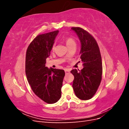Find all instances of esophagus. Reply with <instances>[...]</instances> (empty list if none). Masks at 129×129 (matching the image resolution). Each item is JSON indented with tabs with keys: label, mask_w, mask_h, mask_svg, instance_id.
<instances>
[{
	"label": "esophagus",
	"mask_w": 129,
	"mask_h": 129,
	"mask_svg": "<svg viewBox=\"0 0 129 129\" xmlns=\"http://www.w3.org/2000/svg\"><path fill=\"white\" fill-rule=\"evenodd\" d=\"M64 72H65L66 74H69V73H70L69 70L68 69H64Z\"/></svg>",
	"instance_id": "34e87169"
}]
</instances>
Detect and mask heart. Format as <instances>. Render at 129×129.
<instances>
[{
    "label": "heart",
    "instance_id": "obj_1",
    "mask_svg": "<svg viewBox=\"0 0 129 129\" xmlns=\"http://www.w3.org/2000/svg\"><path fill=\"white\" fill-rule=\"evenodd\" d=\"M65 42L66 45L68 47H69L72 46H76V42L75 40L73 38L71 37H68L66 39ZM55 48V45H53L52 46V50H54Z\"/></svg>",
    "mask_w": 129,
    "mask_h": 129
}]
</instances>
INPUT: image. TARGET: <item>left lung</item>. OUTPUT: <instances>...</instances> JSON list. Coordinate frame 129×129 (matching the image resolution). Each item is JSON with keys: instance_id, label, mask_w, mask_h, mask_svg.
Listing matches in <instances>:
<instances>
[{"instance_id": "obj_1", "label": "left lung", "mask_w": 129, "mask_h": 129, "mask_svg": "<svg viewBox=\"0 0 129 129\" xmlns=\"http://www.w3.org/2000/svg\"><path fill=\"white\" fill-rule=\"evenodd\" d=\"M81 42L80 58L83 68L80 72L73 69V88L76 96L82 100L91 99L101 83L102 62L99 47L90 34L81 27H72Z\"/></svg>"}]
</instances>
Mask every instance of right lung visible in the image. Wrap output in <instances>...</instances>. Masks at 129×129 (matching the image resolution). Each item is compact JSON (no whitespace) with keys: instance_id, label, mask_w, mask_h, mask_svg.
<instances>
[{"instance_id":"obj_1","label":"right lung","mask_w":129,"mask_h":129,"mask_svg":"<svg viewBox=\"0 0 129 129\" xmlns=\"http://www.w3.org/2000/svg\"><path fill=\"white\" fill-rule=\"evenodd\" d=\"M58 30L40 34L31 42L26 55L27 81L38 97L48 104L57 102L61 96L65 73L63 70L46 67Z\"/></svg>"}]
</instances>
